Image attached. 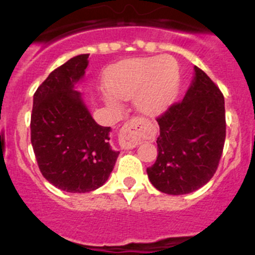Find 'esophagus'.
<instances>
[{
    "label": "esophagus",
    "mask_w": 255,
    "mask_h": 255,
    "mask_svg": "<svg viewBox=\"0 0 255 255\" xmlns=\"http://www.w3.org/2000/svg\"><path fill=\"white\" fill-rule=\"evenodd\" d=\"M143 123L144 121L140 117H133L125 122L118 134L121 148L132 149L142 142Z\"/></svg>",
    "instance_id": "34e87169"
}]
</instances>
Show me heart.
I'll return each mask as SVG.
<instances>
[{
  "mask_svg": "<svg viewBox=\"0 0 255 255\" xmlns=\"http://www.w3.org/2000/svg\"><path fill=\"white\" fill-rule=\"evenodd\" d=\"M179 65L170 55L133 58L120 61L107 73L106 86L113 96L129 100L148 115H158L170 105L179 86ZM113 96L107 95L110 102Z\"/></svg>",
  "mask_w": 255,
  "mask_h": 255,
  "instance_id": "heart-1",
  "label": "heart"
}]
</instances>
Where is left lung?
I'll return each instance as SVG.
<instances>
[{
    "instance_id": "1",
    "label": "left lung",
    "mask_w": 255,
    "mask_h": 255,
    "mask_svg": "<svg viewBox=\"0 0 255 255\" xmlns=\"http://www.w3.org/2000/svg\"><path fill=\"white\" fill-rule=\"evenodd\" d=\"M160 135L158 156L146 168L154 187L185 195L207 184L220 164L226 139L225 99L200 68L181 101L156 117Z\"/></svg>"
}]
</instances>
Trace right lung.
Returning <instances> with one entry per match:
<instances>
[{
	"label": "right lung",
	"instance_id": "obj_1",
	"mask_svg": "<svg viewBox=\"0 0 255 255\" xmlns=\"http://www.w3.org/2000/svg\"><path fill=\"white\" fill-rule=\"evenodd\" d=\"M89 54L51 71L37 89L30 142L42 175L66 192H90L109 179L120 151L110 144L111 127L95 122L74 85L82 79Z\"/></svg>",
	"mask_w": 255,
	"mask_h": 255
}]
</instances>
